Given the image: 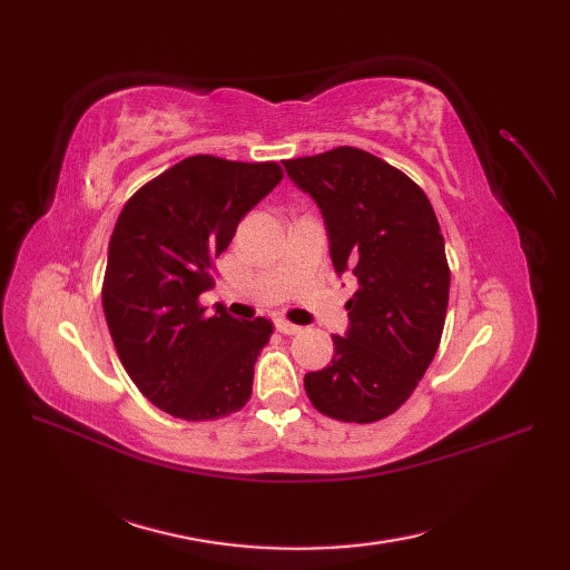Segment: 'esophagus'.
<instances>
[{
  "label": "esophagus",
  "instance_id": "1",
  "mask_svg": "<svg viewBox=\"0 0 570 570\" xmlns=\"http://www.w3.org/2000/svg\"><path fill=\"white\" fill-rule=\"evenodd\" d=\"M275 331L283 333V335H297V333H302V327L285 321V318H275Z\"/></svg>",
  "mask_w": 570,
  "mask_h": 570
}]
</instances>
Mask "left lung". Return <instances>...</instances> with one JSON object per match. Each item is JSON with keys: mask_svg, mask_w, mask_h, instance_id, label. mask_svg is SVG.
Returning <instances> with one entry per match:
<instances>
[{"mask_svg": "<svg viewBox=\"0 0 570 570\" xmlns=\"http://www.w3.org/2000/svg\"><path fill=\"white\" fill-rule=\"evenodd\" d=\"M318 204L337 275L354 273L347 335L331 366L304 375L325 416L373 423L400 409L433 361L450 302L444 237L423 189L356 147L283 161Z\"/></svg>", "mask_w": 570, "mask_h": 570, "instance_id": "8db88e82", "label": "left lung"}]
</instances>
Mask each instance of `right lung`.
I'll use <instances>...</instances> for the list:
<instances>
[{
    "label": "right lung",
    "instance_id": "add662e5",
    "mask_svg": "<svg viewBox=\"0 0 570 570\" xmlns=\"http://www.w3.org/2000/svg\"><path fill=\"white\" fill-rule=\"evenodd\" d=\"M283 180L275 161L243 164L197 154L126 202L109 243L101 304L114 347L147 400L183 421H214L252 394L268 318L237 321L199 295L243 216Z\"/></svg>",
    "mask_w": 570,
    "mask_h": 570
}]
</instances>
